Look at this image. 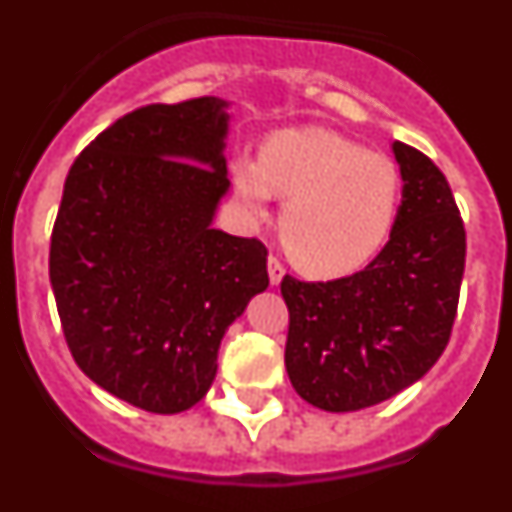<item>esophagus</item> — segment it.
<instances>
[{"instance_id":"esophagus-1","label":"esophagus","mask_w":512,"mask_h":512,"mask_svg":"<svg viewBox=\"0 0 512 512\" xmlns=\"http://www.w3.org/2000/svg\"><path fill=\"white\" fill-rule=\"evenodd\" d=\"M266 266H269V282L271 284H279L284 277V264L277 259V256H269V261H266Z\"/></svg>"}]
</instances>
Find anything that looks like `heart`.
Segmentation results:
<instances>
[{
	"label": "heart",
	"mask_w": 512,
	"mask_h": 512,
	"mask_svg": "<svg viewBox=\"0 0 512 512\" xmlns=\"http://www.w3.org/2000/svg\"><path fill=\"white\" fill-rule=\"evenodd\" d=\"M238 197L264 212L269 197L284 200L279 238L289 259L315 277L359 269L387 241L402 194L392 158L320 128L274 133L259 164L238 161Z\"/></svg>",
	"instance_id": "heart-1"
}]
</instances>
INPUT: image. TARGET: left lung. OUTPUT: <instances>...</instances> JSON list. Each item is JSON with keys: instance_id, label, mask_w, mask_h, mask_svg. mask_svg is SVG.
I'll return each mask as SVG.
<instances>
[{"instance_id": "8db88e82", "label": "left lung", "mask_w": 512, "mask_h": 512, "mask_svg": "<svg viewBox=\"0 0 512 512\" xmlns=\"http://www.w3.org/2000/svg\"><path fill=\"white\" fill-rule=\"evenodd\" d=\"M402 205L390 241L351 277L282 279L284 364L302 400L330 413L372 408L443 354L459 307L467 233L443 171L395 140Z\"/></svg>"}]
</instances>
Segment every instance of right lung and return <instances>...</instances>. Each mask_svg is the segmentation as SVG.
<instances>
[{
	"label": "right lung",
	"mask_w": 512,
	"mask_h": 512,
	"mask_svg": "<svg viewBox=\"0 0 512 512\" xmlns=\"http://www.w3.org/2000/svg\"><path fill=\"white\" fill-rule=\"evenodd\" d=\"M225 102L146 104L71 164L51 287L79 369L135 408L174 415L210 390L225 330L269 287L266 246L212 228L225 192Z\"/></svg>",
	"instance_id": "add662e5"
}]
</instances>
